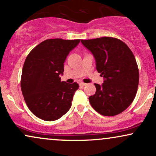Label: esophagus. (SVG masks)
Wrapping results in <instances>:
<instances>
[{"mask_svg": "<svg viewBox=\"0 0 156 156\" xmlns=\"http://www.w3.org/2000/svg\"><path fill=\"white\" fill-rule=\"evenodd\" d=\"M80 85L81 86V87H84V86H86V85H87V83H83V82H81V83H80Z\"/></svg>", "mask_w": 156, "mask_h": 156, "instance_id": "34e87169", "label": "esophagus"}]
</instances>
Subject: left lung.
Segmentation results:
<instances>
[{"label":"left lung","instance_id":"1","mask_svg":"<svg viewBox=\"0 0 156 156\" xmlns=\"http://www.w3.org/2000/svg\"><path fill=\"white\" fill-rule=\"evenodd\" d=\"M96 61V69L104 78L94 83L96 92L89 98L92 108L101 115L112 117L128 108L139 86V68L133 53L125 42L114 37L81 39Z\"/></svg>","mask_w":156,"mask_h":156}]
</instances>
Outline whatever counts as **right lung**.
Listing matches in <instances>:
<instances>
[{
  "instance_id": "obj_1",
  "label": "right lung",
  "mask_w": 156,
  "mask_h": 156,
  "mask_svg": "<svg viewBox=\"0 0 156 156\" xmlns=\"http://www.w3.org/2000/svg\"><path fill=\"white\" fill-rule=\"evenodd\" d=\"M80 39H46L28 53L21 76V90L27 106L39 119L54 121L70 108L79 85L61 81L67 55Z\"/></svg>"
}]
</instances>
